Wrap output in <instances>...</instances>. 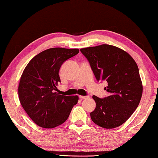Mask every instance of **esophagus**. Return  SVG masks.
I'll list each match as a JSON object with an SVG mask.
<instances>
[{
	"instance_id": "esophagus-1",
	"label": "esophagus",
	"mask_w": 158,
	"mask_h": 158,
	"mask_svg": "<svg viewBox=\"0 0 158 158\" xmlns=\"http://www.w3.org/2000/svg\"><path fill=\"white\" fill-rule=\"evenodd\" d=\"M79 98H80L81 100H82V99H85V98H88V96H79Z\"/></svg>"
}]
</instances>
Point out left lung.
<instances>
[{
	"label": "left lung",
	"instance_id": "obj_1",
	"mask_svg": "<svg viewBox=\"0 0 158 158\" xmlns=\"http://www.w3.org/2000/svg\"><path fill=\"white\" fill-rule=\"evenodd\" d=\"M98 80H105L109 96H93L96 109L92 121L105 129H114L129 119L140 102L143 86L135 61L127 52L110 44L80 49Z\"/></svg>",
	"mask_w": 158,
	"mask_h": 158
}]
</instances>
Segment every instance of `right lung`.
<instances>
[{"instance_id": "add662e5", "label": "right lung", "mask_w": 158, "mask_h": 158, "mask_svg": "<svg viewBox=\"0 0 158 158\" xmlns=\"http://www.w3.org/2000/svg\"><path fill=\"white\" fill-rule=\"evenodd\" d=\"M78 52V49L62 47L46 49L35 56L24 69L19 85V100L38 126L52 129L63 124L78 103V96H62L55 90L60 82L62 64Z\"/></svg>"}]
</instances>
